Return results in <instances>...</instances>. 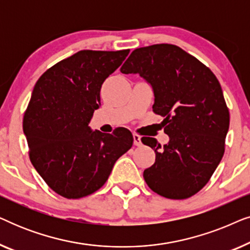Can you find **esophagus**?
Wrapping results in <instances>:
<instances>
[{
  "mask_svg": "<svg viewBox=\"0 0 250 250\" xmlns=\"http://www.w3.org/2000/svg\"><path fill=\"white\" fill-rule=\"evenodd\" d=\"M133 142H134V145L138 146H140L142 145L141 136H140L138 133H134V134H133Z\"/></svg>",
  "mask_w": 250,
  "mask_h": 250,
  "instance_id": "obj_1",
  "label": "esophagus"
}]
</instances>
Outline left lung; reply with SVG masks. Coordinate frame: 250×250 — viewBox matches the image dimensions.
<instances>
[{"mask_svg":"<svg viewBox=\"0 0 250 250\" xmlns=\"http://www.w3.org/2000/svg\"><path fill=\"white\" fill-rule=\"evenodd\" d=\"M139 73L152 85V111L164 118L169 142L152 138L143 145L155 150V164L143 177L153 192L168 199H187L203 189L225 150L230 112L218 80L209 68L173 44L139 47L121 68Z\"/></svg>","mask_w":250,"mask_h":250,"instance_id":"left-lung-1","label":"left lung"}]
</instances>
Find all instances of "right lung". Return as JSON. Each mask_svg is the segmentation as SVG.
Returning a JSON list of instances; mask_svg holds the SVG:
<instances>
[{"label":"right lung","mask_w":250,"mask_h":250,"mask_svg":"<svg viewBox=\"0 0 250 250\" xmlns=\"http://www.w3.org/2000/svg\"><path fill=\"white\" fill-rule=\"evenodd\" d=\"M129 52L82 50L36 82L22 128L33 166L54 192L80 199L107 182L116 160L132 148L125 127L104 134L88 127L101 104V86Z\"/></svg>","instance_id":"obj_1"}]
</instances>
